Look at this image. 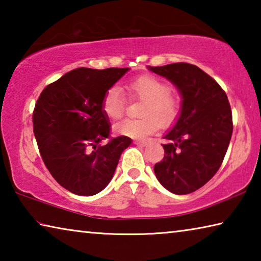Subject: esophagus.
Here are the masks:
<instances>
[{"label": "esophagus", "instance_id": "1", "mask_svg": "<svg viewBox=\"0 0 261 261\" xmlns=\"http://www.w3.org/2000/svg\"><path fill=\"white\" fill-rule=\"evenodd\" d=\"M134 143L136 144V145H139V146H146L147 145V141H144V140H135Z\"/></svg>", "mask_w": 261, "mask_h": 261}]
</instances>
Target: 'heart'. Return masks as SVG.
<instances>
[{"label": "heart", "instance_id": "b5f03b06", "mask_svg": "<svg viewBox=\"0 0 261 261\" xmlns=\"http://www.w3.org/2000/svg\"><path fill=\"white\" fill-rule=\"evenodd\" d=\"M131 98L143 100L139 120H124L114 126L117 135L131 138H145L158 131L159 127L171 126L177 121L182 108V100L171 93V88L161 78L153 74H143L126 84ZM103 114L110 121H117L125 110V98L120 88L112 87L102 99Z\"/></svg>", "mask_w": 261, "mask_h": 261}]
</instances>
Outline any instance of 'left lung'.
<instances>
[{"label":"left lung","instance_id":"8db88e82","mask_svg":"<svg viewBox=\"0 0 261 261\" xmlns=\"http://www.w3.org/2000/svg\"><path fill=\"white\" fill-rule=\"evenodd\" d=\"M167 78L182 99L180 114L163 138L165 158L154 166L159 182L175 194L205 185L219 170L230 143L232 116L226 92L196 65L147 67Z\"/></svg>","mask_w":261,"mask_h":261}]
</instances>
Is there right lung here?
<instances>
[{
	"instance_id": "add662e5",
	"label": "right lung",
	"mask_w": 261,
	"mask_h": 261,
	"mask_svg": "<svg viewBox=\"0 0 261 261\" xmlns=\"http://www.w3.org/2000/svg\"><path fill=\"white\" fill-rule=\"evenodd\" d=\"M129 68H77L45 87L35 103L33 132L39 151L56 182L78 196H94L112 180L129 137H109L102 112L106 92Z\"/></svg>"
}]
</instances>
